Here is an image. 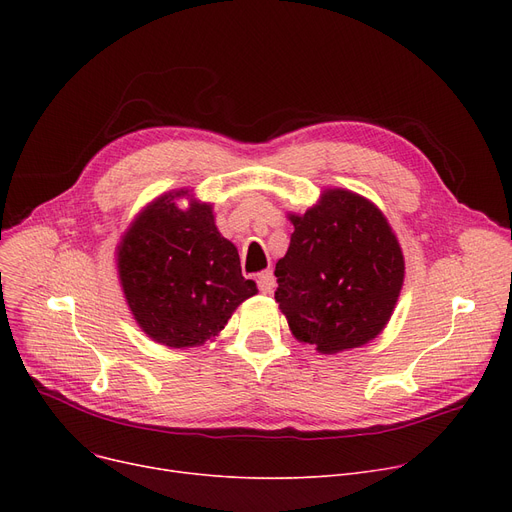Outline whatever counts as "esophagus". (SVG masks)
<instances>
[{
    "mask_svg": "<svg viewBox=\"0 0 512 512\" xmlns=\"http://www.w3.org/2000/svg\"><path fill=\"white\" fill-rule=\"evenodd\" d=\"M257 286H259L261 292L270 294V292L274 290V274H272L270 270L259 272V274H257Z\"/></svg>",
    "mask_w": 512,
    "mask_h": 512,
    "instance_id": "obj_1",
    "label": "esophagus"
}]
</instances>
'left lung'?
Segmentation results:
<instances>
[{
  "mask_svg": "<svg viewBox=\"0 0 512 512\" xmlns=\"http://www.w3.org/2000/svg\"><path fill=\"white\" fill-rule=\"evenodd\" d=\"M276 263V301L292 336L336 355L378 336L405 280V259L384 213L365 197L328 188L303 215Z\"/></svg>",
  "mask_w": 512,
  "mask_h": 512,
  "instance_id": "1",
  "label": "left lung"
}]
</instances>
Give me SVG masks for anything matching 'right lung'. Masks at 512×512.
<instances>
[{
    "label": "right lung",
    "mask_w": 512,
    "mask_h": 512,
    "mask_svg": "<svg viewBox=\"0 0 512 512\" xmlns=\"http://www.w3.org/2000/svg\"><path fill=\"white\" fill-rule=\"evenodd\" d=\"M188 191L149 203L122 236L118 276L141 330L170 348L218 336L234 309L257 294L238 251L213 222L209 203L176 205Z\"/></svg>",
    "instance_id": "obj_1"
}]
</instances>
